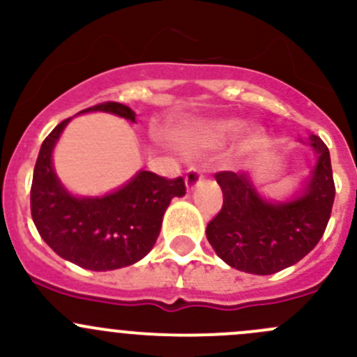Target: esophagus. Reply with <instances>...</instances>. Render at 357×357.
<instances>
[{"label":"esophagus","mask_w":357,"mask_h":357,"mask_svg":"<svg viewBox=\"0 0 357 357\" xmlns=\"http://www.w3.org/2000/svg\"><path fill=\"white\" fill-rule=\"evenodd\" d=\"M185 181H186V188H188V190H193V188H195L197 185H200V183L204 181V174H202L200 169H197V167H190V169H188V172H186Z\"/></svg>","instance_id":"34e87169"}]
</instances>
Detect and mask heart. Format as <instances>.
I'll list each match as a JSON object with an SVG mask.
<instances>
[{"label": "heart", "mask_w": 357, "mask_h": 357, "mask_svg": "<svg viewBox=\"0 0 357 357\" xmlns=\"http://www.w3.org/2000/svg\"><path fill=\"white\" fill-rule=\"evenodd\" d=\"M238 128L236 121H219L211 122V124L199 126L193 131L192 142L195 145H214V143L222 142L228 135H231L235 129Z\"/></svg>", "instance_id": "heart-1"}]
</instances>
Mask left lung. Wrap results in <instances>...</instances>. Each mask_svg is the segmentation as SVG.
<instances>
[{"mask_svg": "<svg viewBox=\"0 0 357 357\" xmlns=\"http://www.w3.org/2000/svg\"><path fill=\"white\" fill-rule=\"evenodd\" d=\"M318 164L304 195L289 204H269L257 195L245 174L215 172L222 207L207 225L215 254L240 271L273 275L309 254L325 233L335 200L328 146L311 135Z\"/></svg>", "mask_w": 357, "mask_h": 357, "instance_id": "left-lung-1", "label": "left lung"}]
</instances>
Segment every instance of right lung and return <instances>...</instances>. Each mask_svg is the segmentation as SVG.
<instances>
[{
	"label": "right lung",
	"mask_w": 357,
	"mask_h": 357,
	"mask_svg": "<svg viewBox=\"0 0 357 357\" xmlns=\"http://www.w3.org/2000/svg\"><path fill=\"white\" fill-rule=\"evenodd\" d=\"M102 110L135 122L136 114L117 102ZM70 119L60 122L43 142L31 186V214L41 238L60 257L93 271H110L138 262L155 245L162 215L172 197L186 193L185 179H167L142 171L126 186L102 199L68 195L52 167V152Z\"/></svg>",
	"instance_id": "1"
}]
</instances>
